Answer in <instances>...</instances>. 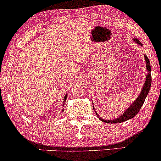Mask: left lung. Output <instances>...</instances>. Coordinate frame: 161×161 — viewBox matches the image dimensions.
I'll return each instance as SVG.
<instances>
[{"label": "left lung", "instance_id": "left-lung-1", "mask_svg": "<svg viewBox=\"0 0 161 161\" xmlns=\"http://www.w3.org/2000/svg\"><path fill=\"white\" fill-rule=\"evenodd\" d=\"M134 41L136 43H137L138 44L142 45V43L139 42V40H138L137 39H133ZM144 58H145V61H146V67H147V71H148V73L147 75V77H146V81L144 82L143 87H142V90L141 91L140 94L138 97V98L133 102L132 104L129 107V108L127 109V111L125 112H124V114L119 116L118 118H117L116 119L114 120H105L103 118H101L97 113L96 112V114H97L98 118H100V121H103V122L106 123H121V122H124V121H127V120L131 119V118H134L139 111H140L141 108H142V104H143L144 101H145L146 98H147V95L149 93V91L150 90V86H151V82H152V77H151V66H150V61H149V58L147 55L144 54Z\"/></svg>", "mask_w": 161, "mask_h": 161}]
</instances>
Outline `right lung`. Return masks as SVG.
<instances>
[{"mask_svg": "<svg viewBox=\"0 0 161 161\" xmlns=\"http://www.w3.org/2000/svg\"><path fill=\"white\" fill-rule=\"evenodd\" d=\"M67 94H66V95H65V97H64V100H63V101H64V103H63V107H64V101H65V100H66V99H67ZM62 111H64V109H63L62 110Z\"/></svg>", "mask_w": 161, "mask_h": 161, "instance_id": "add662e5", "label": "right lung"}]
</instances>
